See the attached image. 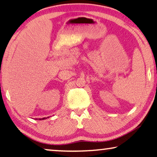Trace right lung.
<instances>
[{"label":"right lung","instance_id":"1","mask_svg":"<svg viewBox=\"0 0 157 157\" xmlns=\"http://www.w3.org/2000/svg\"><path fill=\"white\" fill-rule=\"evenodd\" d=\"M49 118V117H43V118H41V119H36V120H45V119H48Z\"/></svg>","mask_w":157,"mask_h":157}]
</instances>
